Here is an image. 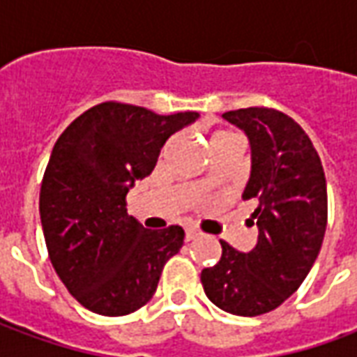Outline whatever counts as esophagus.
Returning <instances> with one entry per match:
<instances>
[{
	"label": "esophagus",
	"instance_id": "esophagus-1",
	"mask_svg": "<svg viewBox=\"0 0 357 357\" xmlns=\"http://www.w3.org/2000/svg\"><path fill=\"white\" fill-rule=\"evenodd\" d=\"M197 237H201V231H197V229H193V227L185 229V241H187V243H189V241H195Z\"/></svg>",
	"mask_w": 357,
	"mask_h": 357
}]
</instances>
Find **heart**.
<instances>
[{
  "mask_svg": "<svg viewBox=\"0 0 357 357\" xmlns=\"http://www.w3.org/2000/svg\"><path fill=\"white\" fill-rule=\"evenodd\" d=\"M235 133L231 132H224V130H218V132H214L212 135H210V145L212 143H216V141H222V139H227V137H233Z\"/></svg>",
  "mask_w": 357,
  "mask_h": 357,
  "instance_id": "obj_1",
  "label": "heart"
}]
</instances>
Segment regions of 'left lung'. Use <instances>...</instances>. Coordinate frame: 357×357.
Instances as JSON below:
<instances>
[{
    "label": "left lung",
    "instance_id": "left-lung-1",
    "mask_svg": "<svg viewBox=\"0 0 357 357\" xmlns=\"http://www.w3.org/2000/svg\"><path fill=\"white\" fill-rule=\"evenodd\" d=\"M222 116L250 145L243 201L258 204V239L248 252L220 241L222 258L202 269L201 281L212 304L252 317L281 306L310 273L327 227V183L317 151L292 118L264 107Z\"/></svg>",
    "mask_w": 357,
    "mask_h": 357
}]
</instances>
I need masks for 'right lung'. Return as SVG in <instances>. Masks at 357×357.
Wrapping results in <instances>:
<instances>
[{
  "instance_id": "add662e5",
  "label": "right lung",
  "mask_w": 357,
  "mask_h": 357,
  "mask_svg": "<svg viewBox=\"0 0 357 357\" xmlns=\"http://www.w3.org/2000/svg\"><path fill=\"white\" fill-rule=\"evenodd\" d=\"M199 116L101 102L55 143L40 191L43 235L57 275L89 312L114 317L145 306L183 247L179 225L151 231L128 216L126 195L153 172L172 133Z\"/></svg>"
}]
</instances>
